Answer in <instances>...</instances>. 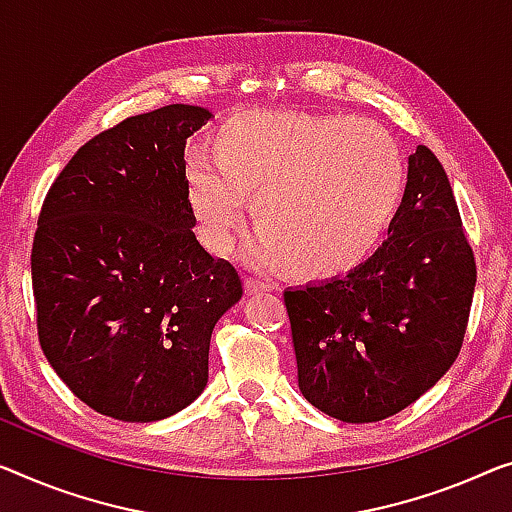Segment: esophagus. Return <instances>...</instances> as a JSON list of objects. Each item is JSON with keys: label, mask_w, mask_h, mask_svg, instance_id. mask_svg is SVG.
Listing matches in <instances>:
<instances>
[{"label": "esophagus", "mask_w": 512, "mask_h": 512, "mask_svg": "<svg viewBox=\"0 0 512 512\" xmlns=\"http://www.w3.org/2000/svg\"><path fill=\"white\" fill-rule=\"evenodd\" d=\"M243 287H246V292L248 294H266L269 292V285H266V282H259V280H255V278H246L243 280Z\"/></svg>", "instance_id": "esophagus-1"}]
</instances>
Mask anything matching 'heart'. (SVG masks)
Masks as SVG:
<instances>
[{"instance_id": "b5f03b06", "label": "heart", "mask_w": 512, "mask_h": 512, "mask_svg": "<svg viewBox=\"0 0 512 512\" xmlns=\"http://www.w3.org/2000/svg\"><path fill=\"white\" fill-rule=\"evenodd\" d=\"M213 154L197 151L186 163L204 246L230 253L253 197L259 230L250 257L289 264L305 280H331L363 264L402 202V151L370 119L243 112L218 128Z\"/></svg>"}]
</instances>
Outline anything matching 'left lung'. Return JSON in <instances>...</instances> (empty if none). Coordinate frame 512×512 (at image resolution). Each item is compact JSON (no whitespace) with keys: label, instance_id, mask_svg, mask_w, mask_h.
I'll return each instance as SVG.
<instances>
[{"label":"left lung","instance_id":"left-lung-1","mask_svg":"<svg viewBox=\"0 0 512 512\" xmlns=\"http://www.w3.org/2000/svg\"><path fill=\"white\" fill-rule=\"evenodd\" d=\"M476 262L439 158L418 144L388 239L345 278L285 289L312 407L345 423L398 414L460 354Z\"/></svg>","mask_w":512,"mask_h":512}]
</instances>
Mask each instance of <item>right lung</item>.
I'll return each mask as SVG.
<instances>
[{
	"label": "right lung",
	"mask_w": 512,
	"mask_h": 512,
	"mask_svg": "<svg viewBox=\"0 0 512 512\" xmlns=\"http://www.w3.org/2000/svg\"><path fill=\"white\" fill-rule=\"evenodd\" d=\"M211 117L174 103L91 137L38 216V342L61 381L117 421H160L204 391L213 326L243 294L193 232L183 151Z\"/></svg>",
	"instance_id": "right-lung-1"
}]
</instances>
